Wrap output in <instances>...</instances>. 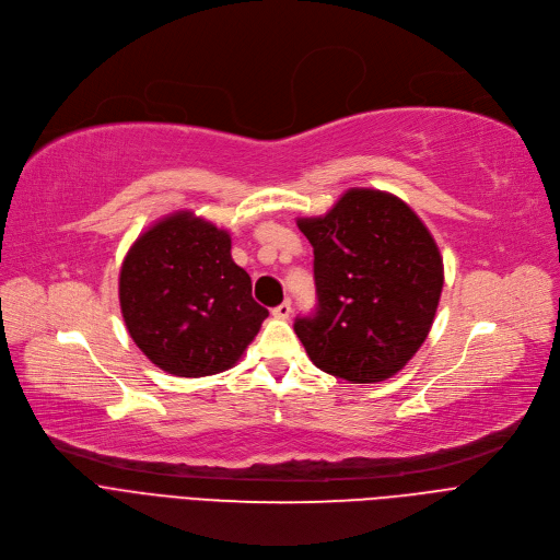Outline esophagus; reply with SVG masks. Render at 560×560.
I'll use <instances>...</instances> for the list:
<instances>
[{
	"label": "esophagus",
	"instance_id": "1",
	"mask_svg": "<svg viewBox=\"0 0 560 560\" xmlns=\"http://www.w3.org/2000/svg\"><path fill=\"white\" fill-rule=\"evenodd\" d=\"M290 313H292V304H290V302H283V304H279L277 308H272V315H275L277 319H288Z\"/></svg>",
	"mask_w": 560,
	"mask_h": 560
}]
</instances>
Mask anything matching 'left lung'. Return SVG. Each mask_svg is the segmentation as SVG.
Segmentation results:
<instances>
[{"label":"left lung","mask_w":560,"mask_h":560,"mask_svg":"<svg viewBox=\"0 0 560 560\" xmlns=\"http://www.w3.org/2000/svg\"><path fill=\"white\" fill-rule=\"evenodd\" d=\"M298 226L315 256L317 308L295 319L308 359L351 384L390 378L427 340L443 292L433 235L406 201L372 188Z\"/></svg>","instance_id":"left-lung-1"}]
</instances>
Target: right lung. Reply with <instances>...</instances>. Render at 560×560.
<instances>
[{
	"label": "right lung",
	"mask_w": 560,
	"mask_h": 560,
	"mask_svg": "<svg viewBox=\"0 0 560 560\" xmlns=\"http://www.w3.org/2000/svg\"><path fill=\"white\" fill-rule=\"evenodd\" d=\"M120 308L142 354L174 376L233 368L268 317L231 258L229 231L190 211L138 235L122 260Z\"/></svg>",
	"instance_id": "add662e5"
}]
</instances>
